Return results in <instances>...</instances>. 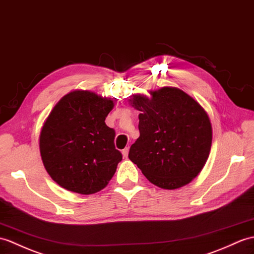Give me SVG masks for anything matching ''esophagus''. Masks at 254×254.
Returning a JSON list of instances; mask_svg holds the SVG:
<instances>
[{"label":"esophagus","mask_w":254,"mask_h":254,"mask_svg":"<svg viewBox=\"0 0 254 254\" xmlns=\"http://www.w3.org/2000/svg\"><path fill=\"white\" fill-rule=\"evenodd\" d=\"M122 155H123V157H127V155H128V147H126L125 149L122 150Z\"/></svg>","instance_id":"34e87169"}]
</instances>
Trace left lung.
Instances as JSON below:
<instances>
[{"mask_svg": "<svg viewBox=\"0 0 254 254\" xmlns=\"http://www.w3.org/2000/svg\"><path fill=\"white\" fill-rule=\"evenodd\" d=\"M135 94L128 99L138 115L139 137L128 158L146 179L163 190L187 185L200 173L210 154L212 127L208 114L180 88Z\"/></svg>", "mask_w": 254, "mask_h": 254, "instance_id": "8db88e82", "label": "left lung"}]
</instances>
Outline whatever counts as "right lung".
Instances as JSON below:
<instances>
[{"label":"right lung","instance_id":"add662e5","mask_svg":"<svg viewBox=\"0 0 254 254\" xmlns=\"http://www.w3.org/2000/svg\"><path fill=\"white\" fill-rule=\"evenodd\" d=\"M114 100L76 90L64 95L47 117L40 133L44 167L58 185L81 194L107 186L122 155L116 149L115 129L105 119Z\"/></svg>","mask_w":254,"mask_h":254}]
</instances>
